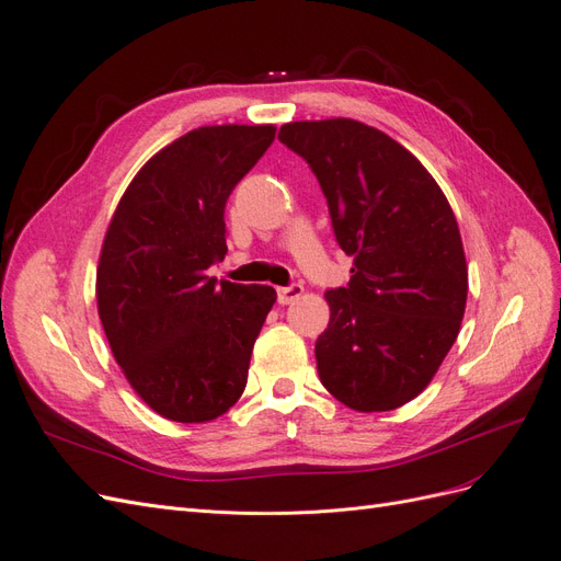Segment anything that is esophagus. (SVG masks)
Returning a JSON list of instances; mask_svg holds the SVG:
<instances>
[{
    "label": "esophagus",
    "mask_w": 561,
    "mask_h": 561,
    "mask_svg": "<svg viewBox=\"0 0 561 561\" xmlns=\"http://www.w3.org/2000/svg\"><path fill=\"white\" fill-rule=\"evenodd\" d=\"M304 295V285L301 283H293V285H287V287H278V301L283 304H293L295 299H299Z\"/></svg>",
    "instance_id": "34e87169"
}]
</instances>
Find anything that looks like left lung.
Here are the masks:
<instances>
[{"mask_svg":"<svg viewBox=\"0 0 561 561\" xmlns=\"http://www.w3.org/2000/svg\"><path fill=\"white\" fill-rule=\"evenodd\" d=\"M278 140L307 159L328 198L351 280L328 290L318 377L355 412H388L431 383L456 342L468 264L447 196L421 161L355 118L293 122Z\"/></svg>","mask_w":561,"mask_h":561,"instance_id":"1","label":"left lung"}]
</instances>
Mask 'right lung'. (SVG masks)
<instances>
[{"label": "right lung", "mask_w": 561, "mask_h": 561, "mask_svg": "<svg viewBox=\"0 0 561 561\" xmlns=\"http://www.w3.org/2000/svg\"><path fill=\"white\" fill-rule=\"evenodd\" d=\"M276 126H201L151 157L112 215L95 297L114 360L151 410L178 423L222 416L243 396L268 285L208 276L227 254L225 206Z\"/></svg>", "instance_id": "add662e5"}]
</instances>
